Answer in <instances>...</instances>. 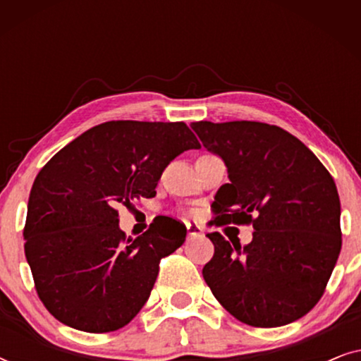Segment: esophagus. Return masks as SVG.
I'll list each match as a JSON object with an SVG mask.
<instances>
[{
  "mask_svg": "<svg viewBox=\"0 0 361 361\" xmlns=\"http://www.w3.org/2000/svg\"><path fill=\"white\" fill-rule=\"evenodd\" d=\"M185 228H187V235H189V238H194V236H202V233H204V231H202V226L197 224H187Z\"/></svg>",
  "mask_w": 361,
  "mask_h": 361,
  "instance_id": "obj_1",
  "label": "esophagus"
}]
</instances>
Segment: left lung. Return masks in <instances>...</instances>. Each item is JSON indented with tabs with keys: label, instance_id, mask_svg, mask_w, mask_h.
Instances as JSON below:
<instances>
[{
	"label": "left lung",
	"instance_id": "8db88e82",
	"mask_svg": "<svg viewBox=\"0 0 361 361\" xmlns=\"http://www.w3.org/2000/svg\"><path fill=\"white\" fill-rule=\"evenodd\" d=\"M202 145L225 161L230 184L216 192L215 225H253V240L231 245L207 236L214 258L202 274L240 322L281 327L322 298L342 248L337 185L317 156L259 121L192 123ZM233 243V241H231Z\"/></svg>",
	"mask_w": 361,
	"mask_h": 361
}]
</instances>
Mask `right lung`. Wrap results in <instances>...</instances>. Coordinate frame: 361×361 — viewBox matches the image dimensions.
Returning a JSON list of instances; mask_svg holds the SVG:
<instances>
[{"instance_id": "obj_1", "label": "right lung", "mask_w": 361, "mask_h": 361, "mask_svg": "<svg viewBox=\"0 0 361 361\" xmlns=\"http://www.w3.org/2000/svg\"><path fill=\"white\" fill-rule=\"evenodd\" d=\"M199 147L182 121H106L42 167L27 202L24 253L39 299L59 322L105 334L136 317L159 261L184 243L187 228L157 216L126 238L116 209L154 197L167 164Z\"/></svg>"}]
</instances>
